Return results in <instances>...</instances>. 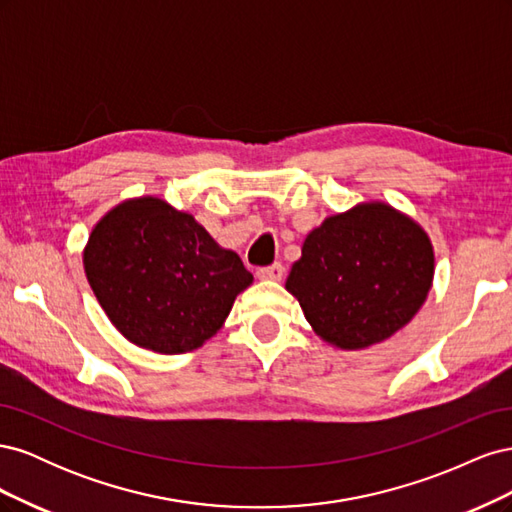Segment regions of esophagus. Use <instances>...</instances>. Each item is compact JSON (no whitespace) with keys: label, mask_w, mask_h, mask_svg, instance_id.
<instances>
[{"label":"esophagus","mask_w":512,"mask_h":512,"mask_svg":"<svg viewBox=\"0 0 512 512\" xmlns=\"http://www.w3.org/2000/svg\"><path fill=\"white\" fill-rule=\"evenodd\" d=\"M282 275H284V267L280 265V262H273V265L260 267V269L256 271L258 280H282Z\"/></svg>","instance_id":"1"}]
</instances>
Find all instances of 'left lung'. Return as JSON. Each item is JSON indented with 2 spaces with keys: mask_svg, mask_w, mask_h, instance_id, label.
<instances>
[{
  "mask_svg": "<svg viewBox=\"0 0 512 512\" xmlns=\"http://www.w3.org/2000/svg\"><path fill=\"white\" fill-rule=\"evenodd\" d=\"M431 280L423 228L389 205L365 203L309 232L286 290L324 342L359 350L406 327Z\"/></svg>",
  "mask_w": 512,
  "mask_h": 512,
  "instance_id": "1",
  "label": "left lung"
}]
</instances>
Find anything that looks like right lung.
<instances>
[{"label":"right lung","mask_w":512,"mask_h":512,"mask_svg":"<svg viewBox=\"0 0 512 512\" xmlns=\"http://www.w3.org/2000/svg\"><path fill=\"white\" fill-rule=\"evenodd\" d=\"M85 273L119 333L162 354L203 346L254 280L192 215L151 196L104 215L87 243Z\"/></svg>","instance_id":"obj_1"}]
</instances>
